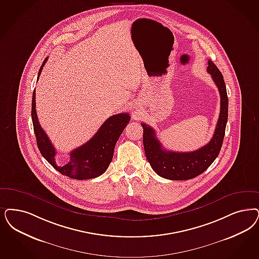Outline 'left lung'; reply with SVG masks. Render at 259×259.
Instances as JSON below:
<instances>
[{"mask_svg": "<svg viewBox=\"0 0 259 259\" xmlns=\"http://www.w3.org/2000/svg\"><path fill=\"white\" fill-rule=\"evenodd\" d=\"M207 72L211 75L220 94V114L213 137L210 142L200 149L192 152L165 150L156 138L155 130L142 123L143 128V147L146 159L152 169L162 178L184 181L195 178L202 174L219 155L228 121V95L223 75L211 60L207 61Z\"/></svg>", "mask_w": 259, "mask_h": 259, "instance_id": "1", "label": "left lung"}]
</instances>
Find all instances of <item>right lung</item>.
<instances>
[{"label": "right lung", "mask_w": 259, "mask_h": 259, "mask_svg": "<svg viewBox=\"0 0 259 259\" xmlns=\"http://www.w3.org/2000/svg\"><path fill=\"white\" fill-rule=\"evenodd\" d=\"M47 60L48 57L39 70L37 79ZM35 107L34 90L31 103V118L38 149L55 169L64 176L76 180L96 178L106 171L113 159L116 142L130 120V116L127 113L110 116L89 142L70 153L68 161L58 162L55 160L56 150L38 121Z\"/></svg>", "instance_id": "add662e5"}]
</instances>
